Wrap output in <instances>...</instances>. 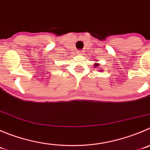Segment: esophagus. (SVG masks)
Returning a JSON list of instances; mask_svg holds the SVG:
<instances>
[{"label": "esophagus", "instance_id": "esophagus-1", "mask_svg": "<svg viewBox=\"0 0 150 150\" xmlns=\"http://www.w3.org/2000/svg\"><path fill=\"white\" fill-rule=\"evenodd\" d=\"M78 52V54H83V50H78V52Z\"/></svg>", "mask_w": 150, "mask_h": 150}]
</instances>
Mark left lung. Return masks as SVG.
<instances>
[{
  "instance_id": "left-lung-1",
  "label": "left lung",
  "mask_w": 150,
  "mask_h": 150,
  "mask_svg": "<svg viewBox=\"0 0 150 150\" xmlns=\"http://www.w3.org/2000/svg\"><path fill=\"white\" fill-rule=\"evenodd\" d=\"M94 67H99V64H98V63H96V64H94ZM100 70L103 71V69H100Z\"/></svg>"
}]
</instances>
